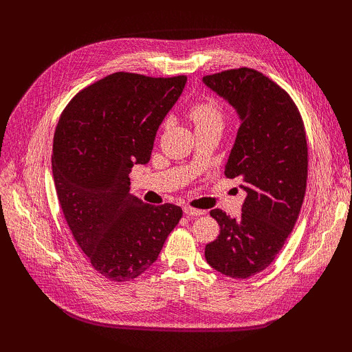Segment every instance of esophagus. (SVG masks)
Wrapping results in <instances>:
<instances>
[{
  "mask_svg": "<svg viewBox=\"0 0 352 352\" xmlns=\"http://www.w3.org/2000/svg\"><path fill=\"white\" fill-rule=\"evenodd\" d=\"M184 212H186L188 217H199V215H202L204 214L206 211H202V210H195V208H191V207H184Z\"/></svg>",
  "mask_w": 352,
  "mask_h": 352,
  "instance_id": "34e87169",
  "label": "esophagus"
}]
</instances>
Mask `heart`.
<instances>
[{
	"label": "heart",
	"instance_id": "b5f03b06",
	"mask_svg": "<svg viewBox=\"0 0 352 352\" xmlns=\"http://www.w3.org/2000/svg\"><path fill=\"white\" fill-rule=\"evenodd\" d=\"M188 116L197 126L223 125V111H221V107L211 98L195 102L190 108Z\"/></svg>",
	"mask_w": 352,
	"mask_h": 352
}]
</instances>
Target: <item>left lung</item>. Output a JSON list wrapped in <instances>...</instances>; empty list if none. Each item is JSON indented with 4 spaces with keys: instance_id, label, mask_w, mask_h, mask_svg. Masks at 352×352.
Returning a JSON list of instances; mask_svg holds the SVG:
<instances>
[{
    "instance_id": "left-lung-1",
    "label": "left lung",
    "mask_w": 352,
    "mask_h": 352,
    "mask_svg": "<svg viewBox=\"0 0 352 352\" xmlns=\"http://www.w3.org/2000/svg\"><path fill=\"white\" fill-rule=\"evenodd\" d=\"M202 82L239 118L224 174L241 179L247 192L239 218L211 210L221 231L206 245V260L244 280L275 260L297 223L308 174L304 122L287 92L252 68L212 74Z\"/></svg>"
}]
</instances>
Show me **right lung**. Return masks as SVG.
I'll return each mask as SVG.
<instances>
[{"label":"right lung","mask_w":352,"mask_h":352,"mask_svg":"<svg viewBox=\"0 0 352 352\" xmlns=\"http://www.w3.org/2000/svg\"><path fill=\"white\" fill-rule=\"evenodd\" d=\"M187 77L116 72L82 89L63 111L52 175L67 224L100 274L122 283L150 268L182 217L129 194V173L151 158L165 116Z\"/></svg>","instance_id":"obj_1"}]
</instances>
